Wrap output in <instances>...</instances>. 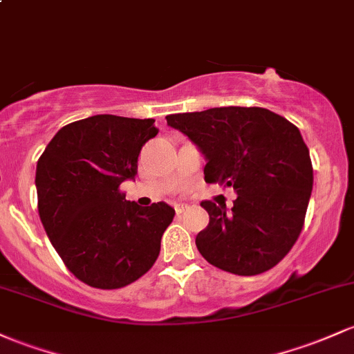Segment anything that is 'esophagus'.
<instances>
[{"label": "esophagus", "instance_id": "34e87169", "mask_svg": "<svg viewBox=\"0 0 354 354\" xmlns=\"http://www.w3.org/2000/svg\"><path fill=\"white\" fill-rule=\"evenodd\" d=\"M174 209H176V215H181V213H185L186 207H185V205H176V207H174Z\"/></svg>", "mask_w": 354, "mask_h": 354}]
</instances>
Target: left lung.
<instances>
[{
    "instance_id": "left-lung-1",
    "label": "left lung",
    "mask_w": 354,
    "mask_h": 354,
    "mask_svg": "<svg viewBox=\"0 0 354 354\" xmlns=\"http://www.w3.org/2000/svg\"><path fill=\"white\" fill-rule=\"evenodd\" d=\"M166 120L205 154V181L239 195L230 212L201 203L209 223L196 235L200 254L235 275L277 266L299 239L313 192V162L297 127L262 107H213Z\"/></svg>"
}]
</instances>
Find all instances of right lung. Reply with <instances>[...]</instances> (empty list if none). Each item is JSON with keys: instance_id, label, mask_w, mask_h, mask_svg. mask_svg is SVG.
Returning <instances> with one entry per match:
<instances>
[{"instance_id": "right-lung-1", "label": "right lung", "mask_w": 354, "mask_h": 354, "mask_svg": "<svg viewBox=\"0 0 354 354\" xmlns=\"http://www.w3.org/2000/svg\"><path fill=\"white\" fill-rule=\"evenodd\" d=\"M156 134L154 119L92 115L62 127L38 159L40 220L65 267L84 284L120 289L156 262L174 209L165 201L139 207L120 192Z\"/></svg>"}]
</instances>
